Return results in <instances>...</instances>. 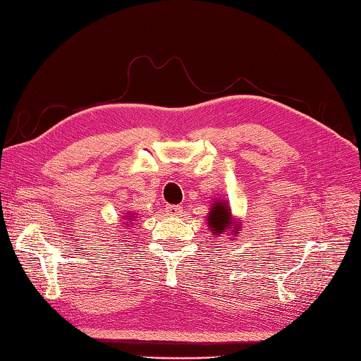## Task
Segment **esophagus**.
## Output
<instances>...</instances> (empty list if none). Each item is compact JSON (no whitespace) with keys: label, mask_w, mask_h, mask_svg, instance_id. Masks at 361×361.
Here are the masks:
<instances>
[{"label":"esophagus","mask_w":361,"mask_h":361,"mask_svg":"<svg viewBox=\"0 0 361 361\" xmlns=\"http://www.w3.org/2000/svg\"><path fill=\"white\" fill-rule=\"evenodd\" d=\"M164 209H166V214H168V216H171V217H180V214H182V207L180 206L168 204L166 207H164Z\"/></svg>","instance_id":"obj_1"}]
</instances>
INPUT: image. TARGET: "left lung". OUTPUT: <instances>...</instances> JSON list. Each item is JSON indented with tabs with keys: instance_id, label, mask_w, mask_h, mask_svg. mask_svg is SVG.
<instances>
[{
	"instance_id": "8db88e82",
	"label": "left lung",
	"mask_w": 361,
	"mask_h": 361,
	"mask_svg": "<svg viewBox=\"0 0 361 361\" xmlns=\"http://www.w3.org/2000/svg\"><path fill=\"white\" fill-rule=\"evenodd\" d=\"M206 224L216 238L222 235H230L231 238H235L238 233H241V222L233 217L228 201L224 198L212 201Z\"/></svg>"
}]
</instances>
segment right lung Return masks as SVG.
<instances>
[{
	"instance_id": "obj_1",
	"label": "right lung",
	"mask_w": 361,
	"mask_h": 361,
	"mask_svg": "<svg viewBox=\"0 0 361 361\" xmlns=\"http://www.w3.org/2000/svg\"><path fill=\"white\" fill-rule=\"evenodd\" d=\"M135 222H136V214H131V212L126 211V216L123 217V225L128 226V225H133Z\"/></svg>"
}]
</instances>
